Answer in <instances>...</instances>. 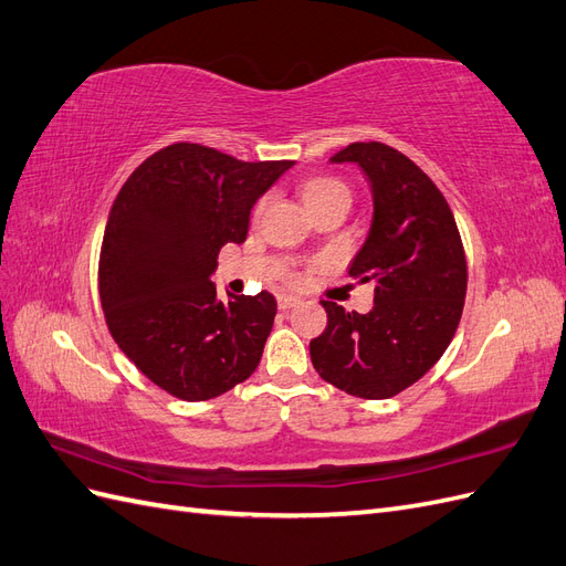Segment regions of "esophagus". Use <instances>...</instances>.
<instances>
[{
  "mask_svg": "<svg viewBox=\"0 0 566 566\" xmlns=\"http://www.w3.org/2000/svg\"><path fill=\"white\" fill-rule=\"evenodd\" d=\"M295 304H300V300L297 297H293V295H279V306L283 312H287V310H293Z\"/></svg>",
  "mask_w": 566,
  "mask_h": 566,
  "instance_id": "esophagus-1",
  "label": "esophagus"
}]
</instances>
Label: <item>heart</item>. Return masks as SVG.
I'll list each match as a JSON object with an SVG mask.
<instances>
[{
  "mask_svg": "<svg viewBox=\"0 0 566 566\" xmlns=\"http://www.w3.org/2000/svg\"><path fill=\"white\" fill-rule=\"evenodd\" d=\"M337 198H349L347 186L339 179L316 177L302 186V200L306 205V210H312V208H316V205H323L328 200H337Z\"/></svg>",
  "mask_w": 566,
  "mask_h": 566,
  "instance_id": "1",
  "label": "heart"
}]
</instances>
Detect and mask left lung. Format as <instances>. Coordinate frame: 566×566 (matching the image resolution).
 <instances>
[{"label":"left lung","instance_id":"8db88e82","mask_svg":"<svg viewBox=\"0 0 566 566\" xmlns=\"http://www.w3.org/2000/svg\"><path fill=\"white\" fill-rule=\"evenodd\" d=\"M333 165H358L373 219L349 273L375 285L368 314L323 300L328 325L312 339L325 382L361 399H389L447 352L462 314L468 264L447 198L422 169L380 142L349 144Z\"/></svg>","mask_w":566,"mask_h":566}]
</instances>
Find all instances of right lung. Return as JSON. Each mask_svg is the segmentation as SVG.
<instances>
[{
	"instance_id": "add662e5",
	"label": "right lung",
	"mask_w": 566,
	"mask_h": 566,
	"mask_svg": "<svg viewBox=\"0 0 566 566\" xmlns=\"http://www.w3.org/2000/svg\"><path fill=\"white\" fill-rule=\"evenodd\" d=\"M293 165L172 144L119 188L101 245V306L117 347L172 397L214 399L260 366L276 300L266 290L219 300L212 273L219 250L248 238L254 202Z\"/></svg>"
}]
</instances>
